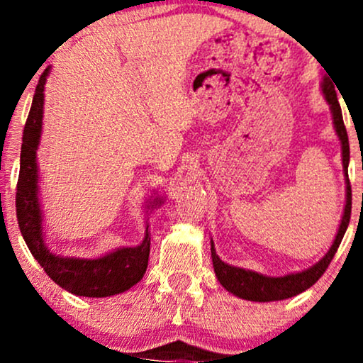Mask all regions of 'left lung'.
Instances as JSON below:
<instances>
[{"label": "left lung", "instance_id": "1", "mask_svg": "<svg viewBox=\"0 0 363 363\" xmlns=\"http://www.w3.org/2000/svg\"><path fill=\"white\" fill-rule=\"evenodd\" d=\"M323 91L326 95V101L331 106L333 121H335L336 133H338L341 141V152H343V170L345 177H347V205H345L343 218H341L338 234H336L335 242H333L331 249H329L326 256L320 259L318 264L312 268L306 269V272L286 274V277H264L256 272H249L244 268H235V266L227 264L216 256L213 242H211V259H213V268L216 273V278L230 294L237 295V297L245 298V301L252 302H272V301H283V298L295 297V295L302 294L307 289H311L315 281L323 277L324 272L328 269L329 262L333 261L336 251H338L341 239H343L345 232H347L350 223V215H352V186H350L348 179V162H350V145H348V135L347 128L343 123V114H341V107L338 104V97H336V90L333 82L328 77H324L323 82Z\"/></svg>", "mask_w": 363, "mask_h": 363}]
</instances>
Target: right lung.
Listing matches in <instances>:
<instances>
[{
	"instance_id": "right-lung-1",
	"label": "right lung",
	"mask_w": 363,
	"mask_h": 363,
	"mask_svg": "<svg viewBox=\"0 0 363 363\" xmlns=\"http://www.w3.org/2000/svg\"><path fill=\"white\" fill-rule=\"evenodd\" d=\"M49 68L40 74L35 86L34 101L23 128L22 153H20V174L16 182V220L28 251L44 268L48 277L61 289L82 297H109L121 294L136 285L148 266L150 235L136 247H123L106 254L97 259L80 257H60L45 247L43 235V213L37 198V162L35 152L39 147L40 129H43L44 85ZM162 203L157 198L152 206Z\"/></svg>"
}]
</instances>
